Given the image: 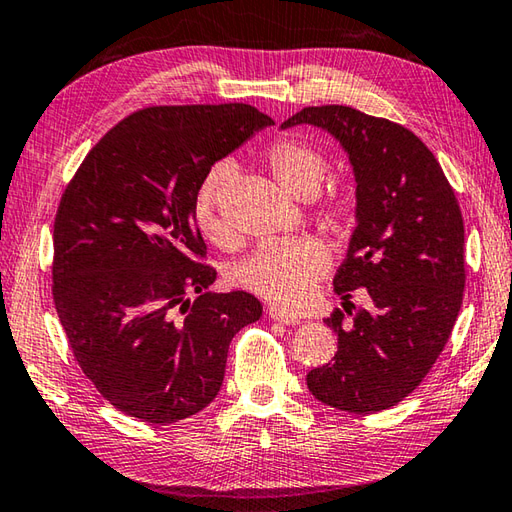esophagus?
Segmentation results:
<instances>
[{
    "instance_id": "obj_1",
    "label": "esophagus",
    "mask_w": 512,
    "mask_h": 512,
    "mask_svg": "<svg viewBox=\"0 0 512 512\" xmlns=\"http://www.w3.org/2000/svg\"><path fill=\"white\" fill-rule=\"evenodd\" d=\"M266 315L273 319V322H279V324H286V326H297L299 324V319L295 317V315H290V313H286V310H282L279 306H268V310H266Z\"/></svg>"
}]
</instances>
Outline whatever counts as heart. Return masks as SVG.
I'll list each match as a JSON object with an SVG mask.
<instances>
[{
  "label": "heart",
  "mask_w": 512,
  "mask_h": 512,
  "mask_svg": "<svg viewBox=\"0 0 512 512\" xmlns=\"http://www.w3.org/2000/svg\"><path fill=\"white\" fill-rule=\"evenodd\" d=\"M266 164L288 195L313 197L326 173V159L317 148L299 139H279L268 148ZM233 184V168L215 166L199 186L195 199V219L202 233L217 246L233 242V228L226 215V197ZM357 215V197L353 188L342 186L328 197L324 206V224L339 237L350 233ZM328 268V250L315 237L275 239L259 246L235 270V282L268 299L277 306L297 308L306 302L317 279Z\"/></svg>",
  "instance_id": "heart-1"
}]
</instances>
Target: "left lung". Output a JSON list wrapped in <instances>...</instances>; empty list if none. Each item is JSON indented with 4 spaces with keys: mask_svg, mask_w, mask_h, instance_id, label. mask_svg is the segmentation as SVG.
I'll use <instances>...</instances> for the list:
<instances>
[{
    "mask_svg": "<svg viewBox=\"0 0 512 512\" xmlns=\"http://www.w3.org/2000/svg\"><path fill=\"white\" fill-rule=\"evenodd\" d=\"M299 124L333 135L353 166L357 226L333 284L348 313L353 289L371 297L350 320L339 308L326 317L337 353L306 384L322 404L379 413L422 384L453 333L466 284L462 210L408 128L350 106H308L282 128Z\"/></svg>",
    "mask_w": 512,
    "mask_h": 512,
    "instance_id": "8db88e82",
    "label": "left lung"
}]
</instances>
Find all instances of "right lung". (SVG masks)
Returning a JSON list of instances; mask_svg holds the SVG:
<instances>
[{
    "label": "right lung",
    "instance_id": "add662e5",
    "mask_svg": "<svg viewBox=\"0 0 512 512\" xmlns=\"http://www.w3.org/2000/svg\"><path fill=\"white\" fill-rule=\"evenodd\" d=\"M273 119L248 104L150 106L99 139L66 186L53 299L77 364L117 410L148 424L199 413L228 346L262 317L244 290L206 293L215 268L195 222L215 162Z\"/></svg>",
    "mask_w": 512,
    "mask_h": 512
}]
</instances>
